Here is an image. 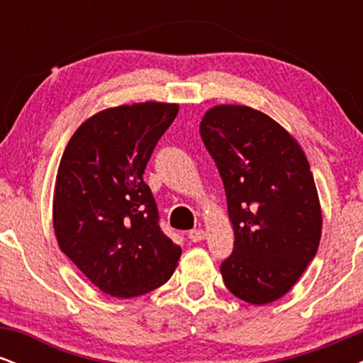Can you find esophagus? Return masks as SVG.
<instances>
[{"label":"esophagus","mask_w":363,"mask_h":363,"mask_svg":"<svg viewBox=\"0 0 363 363\" xmlns=\"http://www.w3.org/2000/svg\"><path fill=\"white\" fill-rule=\"evenodd\" d=\"M187 237H189L191 242H201L206 237V232L203 230V228H194V230H191L189 234H187Z\"/></svg>","instance_id":"esophagus-1"}]
</instances>
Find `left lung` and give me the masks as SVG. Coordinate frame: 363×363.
<instances>
[{
  "label": "left lung",
  "mask_w": 363,
  "mask_h": 363,
  "mask_svg": "<svg viewBox=\"0 0 363 363\" xmlns=\"http://www.w3.org/2000/svg\"><path fill=\"white\" fill-rule=\"evenodd\" d=\"M227 194L234 252L220 266L225 286L262 306L289 291L314 259L323 215L297 140L264 112L215 106L199 123Z\"/></svg>",
  "instance_id": "8db88e82"
}]
</instances>
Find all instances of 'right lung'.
<instances>
[{
	"label": "right lung",
	"mask_w": 363,
	"mask_h": 363,
	"mask_svg": "<svg viewBox=\"0 0 363 363\" xmlns=\"http://www.w3.org/2000/svg\"><path fill=\"white\" fill-rule=\"evenodd\" d=\"M177 104L111 107L86 119L62 153L52 199L61 251L104 294L131 298L172 277L181 247L162 232L143 174Z\"/></svg>",
	"instance_id": "1"
}]
</instances>
